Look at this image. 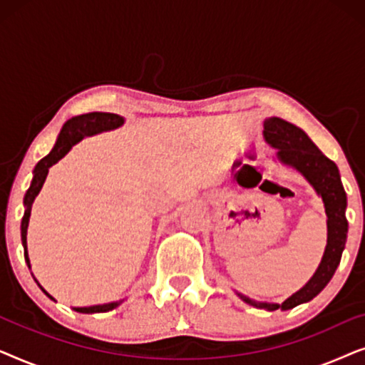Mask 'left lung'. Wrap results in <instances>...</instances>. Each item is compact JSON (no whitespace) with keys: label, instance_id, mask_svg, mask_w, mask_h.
<instances>
[{"label":"left lung","instance_id":"8db88e82","mask_svg":"<svg viewBox=\"0 0 365 365\" xmlns=\"http://www.w3.org/2000/svg\"><path fill=\"white\" fill-rule=\"evenodd\" d=\"M264 139L267 144L277 149V159L286 166L297 169L311 182L316 192L322 197L327 214V246L317 271L309 282L296 294L287 297L282 304H269L252 301L242 294L239 297L254 307L267 311H289L302 302H309L317 296L331 281L334 272L341 262L342 251L347 239V196L341 182V174L336 163L324 156L301 128L284 121L281 118H267L264 121Z\"/></svg>","mask_w":365,"mask_h":365}]
</instances>
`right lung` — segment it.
I'll return each instance as SVG.
<instances>
[{
    "instance_id": "obj_1",
    "label": "right lung",
    "mask_w": 365,
    "mask_h": 365,
    "mask_svg": "<svg viewBox=\"0 0 365 365\" xmlns=\"http://www.w3.org/2000/svg\"><path fill=\"white\" fill-rule=\"evenodd\" d=\"M123 124H124V118L119 116V114H113V113H88V114H81V116H74L71 119H68V121L64 123L61 133H59L56 144H54L51 153H49L48 156H44L41 161L34 166L31 186H29L26 194H24V201H23L24 202V216L21 221V241H23V247H24V259H26L28 267H31L29 266V257H28V249H26V234H28L29 216H31V206L34 202V197H36L39 191H41L44 179H46V176H48L49 168H51L53 164H56L59 159L66 156L69 149H71L76 143L81 141L83 138L93 136V134H99L104 131H111V129H116L119 126H123ZM43 292L46 294L49 299H53L46 291H44V289H43ZM121 302L123 301L101 304V306L76 307L74 311L83 312V314L108 312V311H113V309H116Z\"/></svg>"
}]
</instances>
